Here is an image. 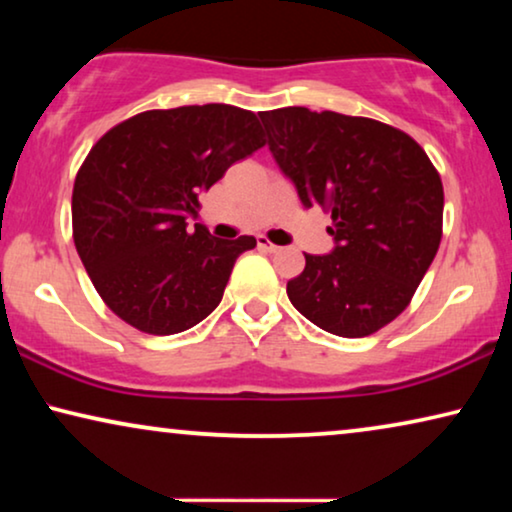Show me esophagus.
Segmentation results:
<instances>
[{"mask_svg":"<svg viewBox=\"0 0 512 512\" xmlns=\"http://www.w3.org/2000/svg\"><path fill=\"white\" fill-rule=\"evenodd\" d=\"M258 249H263V251H270V254H277V251H279L277 244L268 242V240H265V237H258Z\"/></svg>","mask_w":512,"mask_h":512,"instance_id":"obj_1","label":"esophagus"}]
</instances>
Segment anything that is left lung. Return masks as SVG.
I'll list each match as a JSON object with an SVG mask.
<instances>
[{"label": "left lung", "instance_id": "left-lung-1", "mask_svg": "<svg viewBox=\"0 0 512 512\" xmlns=\"http://www.w3.org/2000/svg\"><path fill=\"white\" fill-rule=\"evenodd\" d=\"M268 149L305 209L331 212V254H305L293 307L340 338H366L408 307L443 237V184L422 146L373 118L261 111Z\"/></svg>", "mask_w": 512, "mask_h": 512}]
</instances>
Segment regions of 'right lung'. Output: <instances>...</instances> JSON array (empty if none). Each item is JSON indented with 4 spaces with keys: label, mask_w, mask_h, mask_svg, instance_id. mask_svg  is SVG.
Returning a JSON list of instances; mask_svg holds the SVG:
<instances>
[{
    "label": "right lung",
    "mask_w": 512,
    "mask_h": 512,
    "mask_svg": "<svg viewBox=\"0 0 512 512\" xmlns=\"http://www.w3.org/2000/svg\"><path fill=\"white\" fill-rule=\"evenodd\" d=\"M265 144L254 111L202 104L144 111L111 128L83 160L72 193L74 244L109 310L151 335L200 324L221 303L242 235L195 223L200 193Z\"/></svg>",
    "instance_id": "add662e5"
}]
</instances>
